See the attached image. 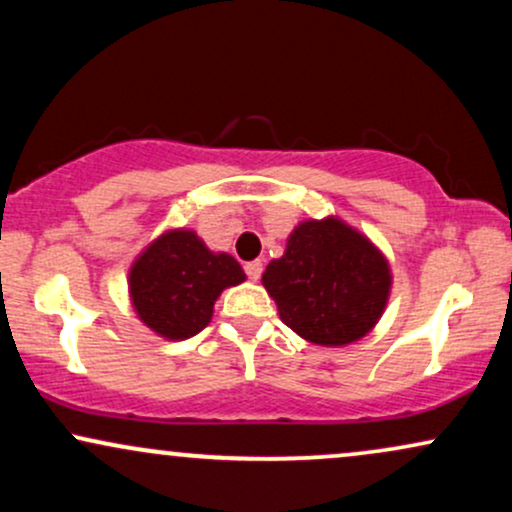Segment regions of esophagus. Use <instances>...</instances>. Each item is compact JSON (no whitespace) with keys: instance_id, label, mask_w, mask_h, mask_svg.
<instances>
[{"instance_id":"1","label":"esophagus","mask_w":512,"mask_h":512,"mask_svg":"<svg viewBox=\"0 0 512 512\" xmlns=\"http://www.w3.org/2000/svg\"><path fill=\"white\" fill-rule=\"evenodd\" d=\"M245 274H248V279L257 281L262 276V262L255 260V262H248L245 264Z\"/></svg>"}]
</instances>
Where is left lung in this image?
<instances>
[{
    "label": "left lung",
    "instance_id": "8db88e82",
    "mask_svg": "<svg viewBox=\"0 0 512 512\" xmlns=\"http://www.w3.org/2000/svg\"><path fill=\"white\" fill-rule=\"evenodd\" d=\"M262 284L279 317L305 342L346 346L363 339L385 313L392 289L387 257L337 216L301 221Z\"/></svg>",
    "mask_w": 512,
    "mask_h": 512
}]
</instances>
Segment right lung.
<instances>
[{
    "mask_svg": "<svg viewBox=\"0 0 512 512\" xmlns=\"http://www.w3.org/2000/svg\"><path fill=\"white\" fill-rule=\"evenodd\" d=\"M245 281L228 252H211L195 231L170 228L129 267V301L139 320L168 342L195 337L211 322L228 286Z\"/></svg>",
    "mask_w": 512,
    "mask_h": 512,
    "instance_id": "1",
    "label": "right lung"
}]
</instances>
